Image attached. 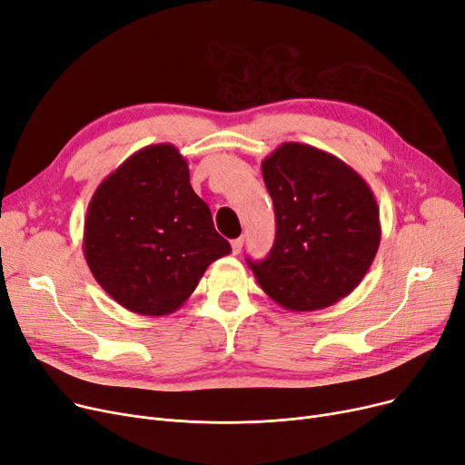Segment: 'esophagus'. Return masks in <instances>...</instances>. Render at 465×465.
<instances>
[{"instance_id": "obj_1", "label": "esophagus", "mask_w": 465, "mask_h": 465, "mask_svg": "<svg viewBox=\"0 0 465 465\" xmlns=\"http://www.w3.org/2000/svg\"><path fill=\"white\" fill-rule=\"evenodd\" d=\"M231 246H232V253H234V255H238V253L242 252V246H244V238H236V240H232V242H231Z\"/></svg>"}]
</instances>
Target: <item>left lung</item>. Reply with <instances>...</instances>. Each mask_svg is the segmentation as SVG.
Wrapping results in <instances>:
<instances>
[{"mask_svg": "<svg viewBox=\"0 0 465 465\" xmlns=\"http://www.w3.org/2000/svg\"><path fill=\"white\" fill-rule=\"evenodd\" d=\"M276 213L269 257L248 261L257 283L292 312L350 295L381 246L377 198L361 175L306 143L285 142L261 163Z\"/></svg>", "mask_w": 465, "mask_h": 465, "instance_id": "8db88e82", "label": "left lung"}]
</instances>
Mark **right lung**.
Returning a JSON list of instances; mask_svg holds the SVG:
<instances>
[{"instance_id": "add662e5", "label": "right lung", "mask_w": 465, "mask_h": 465, "mask_svg": "<svg viewBox=\"0 0 465 465\" xmlns=\"http://www.w3.org/2000/svg\"><path fill=\"white\" fill-rule=\"evenodd\" d=\"M83 253L102 290L126 311L166 316L231 244L193 191L180 149L157 143L130 154L98 185L86 208Z\"/></svg>"}]
</instances>
